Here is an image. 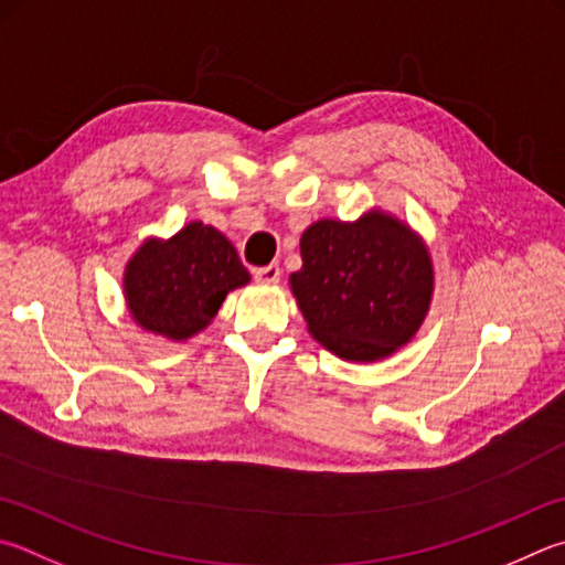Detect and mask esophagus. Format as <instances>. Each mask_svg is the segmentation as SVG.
I'll use <instances>...</instances> for the list:
<instances>
[{"mask_svg": "<svg viewBox=\"0 0 565 565\" xmlns=\"http://www.w3.org/2000/svg\"><path fill=\"white\" fill-rule=\"evenodd\" d=\"M254 279L259 281V284H279V279H281V269H279V264L259 266V269L254 271Z\"/></svg>", "mask_w": 565, "mask_h": 565, "instance_id": "obj_1", "label": "esophagus"}]
</instances>
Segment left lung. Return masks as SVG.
Listing matches in <instances>:
<instances>
[{
  "instance_id": "obj_1",
  "label": "left lung",
  "mask_w": 565,
  "mask_h": 565,
  "mask_svg": "<svg viewBox=\"0 0 565 565\" xmlns=\"http://www.w3.org/2000/svg\"><path fill=\"white\" fill-rule=\"evenodd\" d=\"M289 276L309 333L343 361L373 363L409 343L429 311L433 259L419 234L381 210L318 220Z\"/></svg>"
}]
</instances>
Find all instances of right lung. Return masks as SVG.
<instances>
[{"instance_id":"add662e5","label":"right lung","mask_w":565,"mask_h":565,"mask_svg":"<svg viewBox=\"0 0 565 565\" xmlns=\"http://www.w3.org/2000/svg\"><path fill=\"white\" fill-rule=\"evenodd\" d=\"M220 230L190 222L170 239H146L122 276L128 311L142 331L188 341L217 316L227 294L249 284Z\"/></svg>"}]
</instances>
